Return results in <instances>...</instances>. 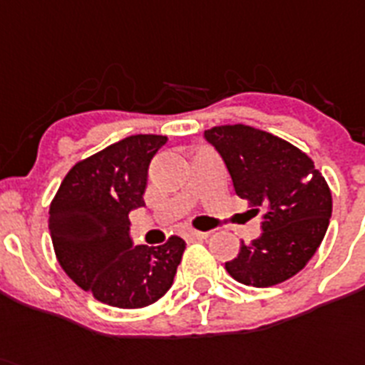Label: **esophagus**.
I'll return each mask as SVG.
<instances>
[{"label":"esophagus","mask_w":365,"mask_h":365,"mask_svg":"<svg viewBox=\"0 0 365 365\" xmlns=\"http://www.w3.org/2000/svg\"><path fill=\"white\" fill-rule=\"evenodd\" d=\"M207 235H210L207 232H198V230H187V232H185V237H189V240H195V241L206 240Z\"/></svg>","instance_id":"34e87169"}]
</instances>
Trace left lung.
Listing matches in <instances>:
<instances>
[{"label": "left lung", "mask_w": 365, "mask_h": 365, "mask_svg": "<svg viewBox=\"0 0 365 365\" xmlns=\"http://www.w3.org/2000/svg\"><path fill=\"white\" fill-rule=\"evenodd\" d=\"M228 168L237 197L262 213V235L241 243L226 271L245 286H277L295 277L319 249L332 195L308 155L280 137L252 125H215L204 133Z\"/></svg>", "instance_id": "left-lung-1"}]
</instances>
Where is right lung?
Segmentation results:
<instances>
[{
    "label": "right lung",
    "mask_w": 365,
    "mask_h": 365,
    "mask_svg": "<svg viewBox=\"0 0 365 365\" xmlns=\"http://www.w3.org/2000/svg\"><path fill=\"white\" fill-rule=\"evenodd\" d=\"M165 135H131L78 161L50 206V235L64 272L96 301L145 308L170 289L185 241L133 245L130 211L145 206L150 161Z\"/></svg>",
    "instance_id": "obj_1"
}]
</instances>
